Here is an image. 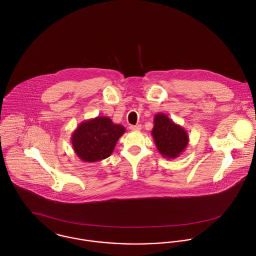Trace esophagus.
Here are the masks:
<instances>
[{
  "mask_svg": "<svg viewBox=\"0 0 256 256\" xmlns=\"http://www.w3.org/2000/svg\"><path fill=\"white\" fill-rule=\"evenodd\" d=\"M129 128H130L132 131H140L141 128H142V126H141L140 124H138V125H131Z\"/></svg>",
  "mask_w": 256,
  "mask_h": 256,
  "instance_id": "1",
  "label": "esophagus"
}]
</instances>
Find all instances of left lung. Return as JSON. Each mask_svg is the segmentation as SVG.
Instances as JSON below:
<instances>
[{
	"label": "left lung",
	"instance_id": "obj_1",
	"mask_svg": "<svg viewBox=\"0 0 256 256\" xmlns=\"http://www.w3.org/2000/svg\"><path fill=\"white\" fill-rule=\"evenodd\" d=\"M151 134L159 153L166 159L178 158L188 144V135L184 128L164 113L155 115Z\"/></svg>",
	"mask_w": 256,
	"mask_h": 256
}]
</instances>
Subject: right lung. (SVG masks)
<instances>
[{"label": "right lung", "mask_w": 256, "mask_h": 256, "mask_svg": "<svg viewBox=\"0 0 256 256\" xmlns=\"http://www.w3.org/2000/svg\"><path fill=\"white\" fill-rule=\"evenodd\" d=\"M126 129L109 117L97 116L82 122L72 135V148L78 157L87 163L108 158Z\"/></svg>", "instance_id": "right-lung-1"}]
</instances>
